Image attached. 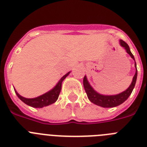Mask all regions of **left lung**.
I'll list each match as a JSON object with an SVG mask.
<instances>
[{"instance_id":"1","label":"left lung","mask_w":147,"mask_h":147,"mask_svg":"<svg viewBox=\"0 0 147 147\" xmlns=\"http://www.w3.org/2000/svg\"><path fill=\"white\" fill-rule=\"evenodd\" d=\"M121 46L124 48L126 50L127 53L131 57L132 59L135 60L134 56L131 53L130 49H129V45H127L124 41L120 40ZM135 67H136V74H135L133 79H132V83L126 90L123 91L122 93H119L116 95H103L100 94L98 92H96L93 88V87L90 85L89 82L88 81L86 76H85L83 79V85L85 88V92L87 93L88 99L95 105L100 106L102 107H114L116 106L121 105L123 102H124L127 98H129L130 94L132 93V90L134 89V87L136 85V80H137L138 71L136 68V62H135Z\"/></svg>"}]
</instances>
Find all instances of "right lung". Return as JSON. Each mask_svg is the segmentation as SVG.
Returning <instances> with one entry per match:
<instances>
[{
	"label": "right lung",
	"instance_id": "add662e5",
	"mask_svg": "<svg viewBox=\"0 0 147 147\" xmlns=\"http://www.w3.org/2000/svg\"><path fill=\"white\" fill-rule=\"evenodd\" d=\"M70 73H71V71H69L65 75L62 76L59 80V81L57 82V84L54 86V88H52L51 90L48 91L47 93H44V94L41 95V96L38 97H36V98H25V97H23L22 96H20L16 91L15 89V91L16 93L17 96H18V98H20L22 102H24L26 105H28V106L35 107V108H42L43 107H46V106H49V105H51V104H54L58 99V97H59V95L61 91V88H62V81L69 75Z\"/></svg>",
	"mask_w": 147,
	"mask_h": 147
}]
</instances>
